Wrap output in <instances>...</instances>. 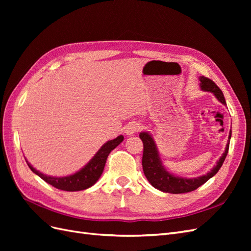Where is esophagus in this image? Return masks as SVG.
I'll return each instance as SVG.
<instances>
[{
	"label": "esophagus",
	"instance_id": "1",
	"mask_svg": "<svg viewBox=\"0 0 251 251\" xmlns=\"http://www.w3.org/2000/svg\"><path fill=\"white\" fill-rule=\"evenodd\" d=\"M141 128V124L137 121H132V123L127 124L125 127V132L126 135H133L136 132H138Z\"/></svg>",
	"mask_w": 251,
	"mask_h": 251
}]
</instances>
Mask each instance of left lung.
<instances>
[{"label": "left lung", "instance_id": "8db88e82", "mask_svg": "<svg viewBox=\"0 0 251 251\" xmlns=\"http://www.w3.org/2000/svg\"><path fill=\"white\" fill-rule=\"evenodd\" d=\"M199 79H200L201 90L205 91V92L212 93L217 97V100L220 102L226 104L222 91L220 90V88L214 81L205 76H200ZM139 137L143 142L142 169L150 183L155 188L164 193L184 194V193L195 191V189H197L199 186L204 184L205 182L208 181L211 177H214L215 175L219 172V170L221 169V166L227 156V153H228L229 140L231 137V130L228 136V143L226 144L225 151L223 153V155L220 157L219 161L217 162V164L214 166V168H212V170L208 172L206 175H203V176L197 177V178H189V179L175 176V175L169 173L165 170V168L161 162V159L159 157L156 143L150 133L141 132L139 134Z\"/></svg>", "mask_w": 251, "mask_h": 251}]
</instances>
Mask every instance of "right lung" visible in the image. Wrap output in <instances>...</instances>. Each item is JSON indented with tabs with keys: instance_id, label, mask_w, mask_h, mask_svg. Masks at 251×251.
Listing matches in <instances>:
<instances>
[{
	"instance_id": "1",
	"label": "right lung",
	"mask_w": 251,
	"mask_h": 251,
	"mask_svg": "<svg viewBox=\"0 0 251 251\" xmlns=\"http://www.w3.org/2000/svg\"><path fill=\"white\" fill-rule=\"evenodd\" d=\"M124 141V136L120 135L117 138L105 142L103 146L98 150L94 157L91 159L89 163H87L81 170L76 172L70 176L66 177H51L44 175L41 172L36 171L33 166L30 164L27 160V164L34 174L41 177L44 181H46L50 185L54 186L55 188L62 189L67 192H77L83 191L94 185L96 181L100 179L103 172L105 161L111 151L115 149L118 144Z\"/></svg>"
}]
</instances>
